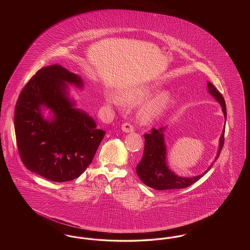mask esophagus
I'll return each mask as SVG.
<instances>
[{
    "instance_id": "obj_1",
    "label": "esophagus",
    "mask_w": 250,
    "mask_h": 250,
    "mask_svg": "<svg viewBox=\"0 0 250 250\" xmlns=\"http://www.w3.org/2000/svg\"><path fill=\"white\" fill-rule=\"evenodd\" d=\"M122 130L125 133H129L134 131V126L131 125L130 123H125L122 125Z\"/></svg>"
}]
</instances>
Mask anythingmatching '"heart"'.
I'll use <instances>...</instances> for the list:
<instances>
[{
	"label": "heart",
	"mask_w": 250,
	"mask_h": 250,
	"mask_svg": "<svg viewBox=\"0 0 250 250\" xmlns=\"http://www.w3.org/2000/svg\"><path fill=\"white\" fill-rule=\"evenodd\" d=\"M152 89L147 87H138L132 88L125 91L122 94V98L118 95H108L107 100L109 103H112L116 106H122L124 102L128 105H133L142 102L146 97L151 95ZM169 100V95L167 92H162L155 95L151 100L147 101L139 111L140 118L148 122L159 117L163 110L165 109L167 104Z\"/></svg>",
	"instance_id": "b5f03b06"
}]
</instances>
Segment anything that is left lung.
<instances>
[{
	"mask_svg": "<svg viewBox=\"0 0 250 250\" xmlns=\"http://www.w3.org/2000/svg\"><path fill=\"white\" fill-rule=\"evenodd\" d=\"M207 86L209 93L214 96L215 100H217L224 113L225 120L227 118L226 103L224 97L216 90L213 84L210 82H207ZM165 128H153L150 134L144 135V151L142 160L136 167L137 174L140 179L147 187H150L156 190H166V189H181L185 188L200 180L214 164L209 167V168L201 175L191 177V178H184L177 176L172 171L168 169L166 163V145L164 142V132ZM224 135L225 128L222 132L219 141V149L215 159L221 153V150L224 145Z\"/></svg>",
	"mask_w": 250,
	"mask_h": 250,
	"instance_id": "obj_1",
	"label": "left lung"
}]
</instances>
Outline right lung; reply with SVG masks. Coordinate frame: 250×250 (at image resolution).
Returning <instances> with one entry per match:
<instances>
[{
    "label": "right lung",
    "instance_id": "add662e5",
    "mask_svg": "<svg viewBox=\"0 0 250 250\" xmlns=\"http://www.w3.org/2000/svg\"><path fill=\"white\" fill-rule=\"evenodd\" d=\"M83 86L80 76L60 64L43 67L24 86L15 107V133L26 167L53 182L78 178L92 163L105 131L92 117L74 107L66 84ZM55 114L44 120L41 107Z\"/></svg>",
    "mask_w": 250,
    "mask_h": 250
}]
</instances>
